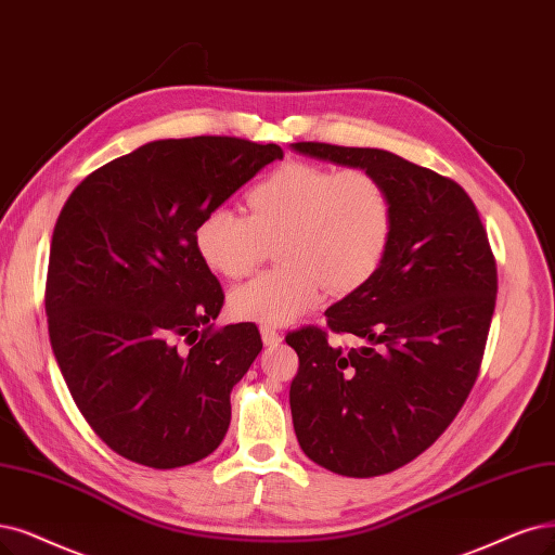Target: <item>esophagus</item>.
Instances as JSON below:
<instances>
[{
    "instance_id": "obj_1",
    "label": "esophagus",
    "mask_w": 555,
    "mask_h": 555,
    "mask_svg": "<svg viewBox=\"0 0 555 555\" xmlns=\"http://www.w3.org/2000/svg\"><path fill=\"white\" fill-rule=\"evenodd\" d=\"M260 336L267 347H276L283 340V336L274 330V326H260Z\"/></svg>"
}]
</instances>
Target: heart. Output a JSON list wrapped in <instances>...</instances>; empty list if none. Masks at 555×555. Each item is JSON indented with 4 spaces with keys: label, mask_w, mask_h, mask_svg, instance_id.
I'll use <instances>...</instances> for the list:
<instances>
[{
    "label": "heart",
    "mask_w": 555,
    "mask_h": 555,
    "mask_svg": "<svg viewBox=\"0 0 555 555\" xmlns=\"http://www.w3.org/2000/svg\"><path fill=\"white\" fill-rule=\"evenodd\" d=\"M249 215L217 205L205 212L194 244L225 279L251 274L276 244L281 267L240 285L231 311L264 326L288 324L315 309L322 288L350 295L382 267L393 237V198L373 171L285 162L246 194Z\"/></svg>",
    "instance_id": "heart-1"
}]
</instances>
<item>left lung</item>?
Instances as JSON below:
<instances>
[{"mask_svg": "<svg viewBox=\"0 0 555 555\" xmlns=\"http://www.w3.org/2000/svg\"><path fill=\"white\" fill-rule=\"evenodd\" d=\"M295 151L373 171L393 198V237L377 274L326 309V330L285 336L299 371L293 425L315 464L373 478L416 460L474 388L496 306V260L455 180L379 149L297 141ZM352 333L363 348H338Z\"/></svg>", "mask_w": 555, "mask_h": 555, "instance_id": "left-lung-1", "label": "left lung"}]
</instances>
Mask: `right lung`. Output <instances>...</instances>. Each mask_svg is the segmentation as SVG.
Returning a JSON list of instances; mask_svg holds the SVG:
<instances>
[{
    "label": "right lung",
    "instance_id": "add662e5",
    "mask_svg": "<svg viewBox=\"0 0 555 555\" xmlns=\"http://www.w3.org/2000/svg\"><path fill=\"white\" fill-rule=\"evenodd\" d=\"M281 157L240 137L151 141L89 173L61 210L50 343L81 416L120 457L188 466L225 437L231 391L262 340L254 322L210 324L223 291L194 229Z\"/></svg>",
    "mask_w": 555,
    "mask_h": 555
}]
</instances>
